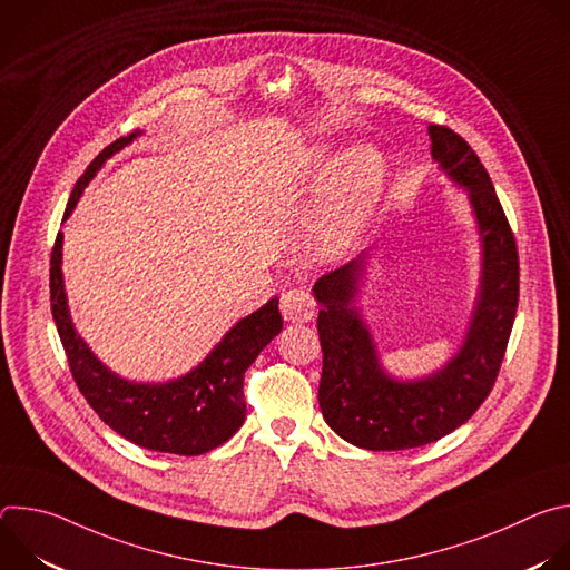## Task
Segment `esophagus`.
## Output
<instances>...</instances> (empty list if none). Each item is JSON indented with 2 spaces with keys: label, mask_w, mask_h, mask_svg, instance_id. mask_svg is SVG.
I'll return each instance as SVG.
<instances>
[{
  "label": "esophagus",
  "mask_w": 570,
  "mask_h": 570,
  "mask_svg": "<svg viewBox=\"0 0 570 570\" xmlns=\"http://www.w3.org/2000/svg\"><path fill=\"white\" fill-rule=\"evenodd\" d=\"M279 308L286 322H311L315 315V299L302 288H291L282 295Z\"/></svg>",
  "instance_id": "obj_1"
}]
</instances>
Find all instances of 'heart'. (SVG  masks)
Wrapping results in <instances>:
<instances>
[{
    "label": "heart",
    "mask_w": 570,
    "mask_h": 570,
    "mask_svg": "<svg viewBox=\"0 0 570 570\" xmlns=\"http://www.w3.org/2000/svg\"><path fill=\"white\" fill-rule=\"evenodd\" d=\"M327 153L317 150L306 161V180H320L327 171ZM385 185V165L379 150L358 146L341 157L324 185L313 214V238L322 255L347 253L365 232Z\"/></svg>",
    "instance_id": "obj_1"
}]
</instances>
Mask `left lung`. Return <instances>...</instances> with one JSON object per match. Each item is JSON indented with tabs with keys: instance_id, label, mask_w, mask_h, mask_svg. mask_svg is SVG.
<instances>
[{
	"instance_id": "obj_1",
	"label": "left lung",
	"mask_w": 570,
	"mask_h": 570,
	"mask_svg": "<svg viewBox=\"0 0 570 570\" xmlns=\"http://www.w3.org/2000/svg\"><path fill=\"white\" fill-rule=\"evenodd\" d=\"M429 135L440 169L466 189L482 248L480 288L455 356L442 370L411 381L381 367L374 338L354 306L367 253L313 286L322 306V417L343 440L367 451L424 446L462 426L497 383L519 306L517 240L490 174L451 128L433 124Z\"/></svg>"
}]
</instances>
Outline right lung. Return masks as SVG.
<instances>
[{
    "label": "right lung",
    "mask_w": 570,
    "mask_h": 570,
    "mask_svg": "<svg viewBox=\"0 0 570 570\" xmlns=\"http://www.w3.org/2000/svg\"><path fill=\"white\" fill-rule=\"evenodd\" d=\"M141 130L119 137L104 148L78 178L62 220L73 212L80 194L106 159L128 146ZM62 232L51 250V313L71 376L95 413L128 442L159 453L203 455L227 442L246 420L243 374L259 352L282 332L279 299L240 317L207 358L180 379L167 383H135L108 370L73 330L62 284Z\"/></svg>",
    "instance_id": "right-lung-1"
}]
</instances>
